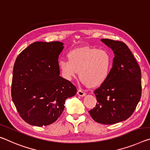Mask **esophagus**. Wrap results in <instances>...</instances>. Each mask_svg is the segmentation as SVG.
Returning a JSON list of instances; mask_svg holds the SVG:
<instances>
[{
  "label": "esophagus",
  "instance_id": "esophagus-1",
  "mask_svg": "<svg viewBox=\"0 0 150 150\" xmlns=\"http://www.w3.org/2000/svg\"><path fill=\"white\" fill-rule=\"evenodd\" d=\"M77 95L78 96H79L81 97H83L86 96V93H85V92H83L81 90H78L77 91Z\"/></svg>",
  "mask_w": 150,
  "mask_h": 150
}]
</instances>
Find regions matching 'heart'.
<instances>
[{
    "label": "heart",
    "mask_w": 150,
    "mask_h": 150,
    "mask_svg": "<svg viewBox=\"0 0 150 150\" xmlns=\"http://www.w3.org/2000/svg\"><path fill=\"white\" fill-rule=\"evenodd\" d=\"M68 58L59 63L65 79L71 81L79 72L81 82L92 87L100 86L108 80L113 63L109 51L93 47H79L71 51Z\"/></svg>",
    "instance_id": "1"
}]
</instances>
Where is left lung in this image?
<instances>
[{"mask_svg":"<svg viewBox=\"0 0 150 150\" xmlns=\"http://www.w3.org/2000/svg\"><path fill=\"white\" fill-rule=\"evenodd\" d=\"M101 41L112 49L114 58L108 80L94 91L97 103L89 113L96 122L111 125L126 120L134 113L142 96V73L124 42Z\"/></svg>","mask_w":150,"mask_h":150,"instance_id":"left-lung-1","label":"left lung"}]
</instances>
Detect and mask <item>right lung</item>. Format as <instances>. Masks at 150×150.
Returning a JSON list of instances; mask_svg holds the SVG:
<instances>
[{
  "instance_id": "right-lung-1",
  "label": "right lung",
  "mask_w": 150,
  "mask_h": 150,
  "mask_svg": "<svg viewBox=\"0 0 150 150\" xmlns=\"http://www.w3.org/2000/svg\"><path fill=\"white\" fill-rule=\"evenodd\" d=\"M63 48L62 42H35L16 59L12 99L28 124L41 127L56 122L66 99L77 93L69 81L59 76L58 59Z\"/></svg>"
}]
</instances>
